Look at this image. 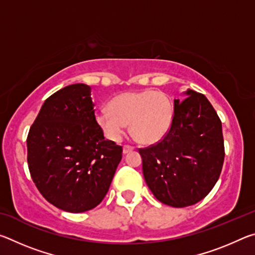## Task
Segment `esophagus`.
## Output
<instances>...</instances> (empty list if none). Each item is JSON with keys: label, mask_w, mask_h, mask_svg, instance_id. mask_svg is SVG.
I'll return each instance as SVG.
<instances>
[{"label": "esophagus", "mask_w": 255, "mask_h": 255, "mask_svg": "<svg viewBox=\"0 0 255 255\" xmlns=\"http://www.w3.org/2000/svg\"><path fill=\"white\" fill-rule=\"evenodd\" d=\"M131 150H133V147L130 145H125L124 146V154H127V153H130Z\"/></svg>", "instance_id": "34e87169"}]
</instances>
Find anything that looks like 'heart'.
<instances>
[{
    "instance_id": "obj_1",
    "label": "heart",
    "mask_w": 255,
    "mask_h": 255,
    "mask_svg": "<svg viewBox=\"0 0 255 255\" xmlns=\"http://www.w3.org/2000/svg\"><path fill=\"white\" fill-rule=\"evenodd\" d=\"M108 109L98 112L96 122L109 139H120L126 125L130 124L132 137L143 144L161 140L170 130L174 116L171 99L154 90L119 94Z\"/></svg>"
}]
</instances>
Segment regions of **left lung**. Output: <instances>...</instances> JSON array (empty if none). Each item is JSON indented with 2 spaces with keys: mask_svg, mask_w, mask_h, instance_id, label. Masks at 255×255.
<instances>
[{
  "mask_svg": "<svg viewBox=\"0 0 255 255\" xmlns=\"http://www.w3.org/2000/svg\"><path fill=\"white\" fill-rule=\"evenodd\" d=\"M174 100L170 130L139 148L143 174L162 204L183 208L204 199L221 175L225 148L222 122L204 94L192 90Z\"/></svg>",
  "mask_w": 255,
  "mask_h": 255,
  "instance_id": "8db88e82",
  "label": "left lung"
}]
</instances>
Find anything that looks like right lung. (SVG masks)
Here are the masks:
<instances>
[{
	"instance_id": "1",
	"label": "right lung",
	"mask_w": 255,
	"mask_h": 255,
	"mask_svg": "<svg viewBox=\"0 0 255 255\" xmlns=\"http://www.w3.org/2000/svg\"><path fill=\"white\" fill-rule=\"evenodd\" d=\"M30 175L45 199L83 213L106 197L123 147L105 139L94 115L91 88L68 85L47 99L27 138Z\"/></svg>"
}]
</instances>
